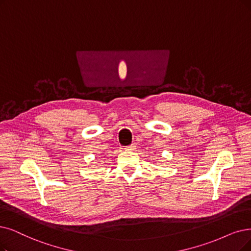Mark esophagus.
I'll return each mask as SVG.
<instances>
[{
    "mask_svg": "<svg viewBox=\"0 0 251 251\" xmlns=\"http://www.w3.org/2000/svg\"><path fill=\"white\" fill-rule=\"evenodd\" d=\"M135 149H136V145L135 144H132V145L126 147V150H127V151H134Z\"/></svg>",
    "mask_w": 251,
    "mask_h": 251,
    "instance_id": "esophagus-1",
    "label": "esophagus"
}]
</instances>
